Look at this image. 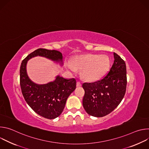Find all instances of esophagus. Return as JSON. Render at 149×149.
I'll return each mask as SVG.
<instances>
[{
	"instance_id": "34e87169",
	"label": "esophagus",
	"mask_w": 149,
	"mask_h": 149,
	"mask_svg": "<svg viewBox=\"0 0 149 149\" xmlns=\"http://www.w3.org/2000/svg\"><path fill=\"white\" fill-rule=\"evenodd\" d=\"M81 83L79 81H78L77 82V87H81Z\"/></svg>"
}]
</instances>
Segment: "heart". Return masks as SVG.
<instances>
[{
    "mask_svg": "<svg viewBox=\"0 0 149 149\" xmlns=\"http://www.w3.org/2000/svg\"><path fill=\"white\" fill-rule=\"evenodd\" d=\"M109 65L110 61L107 56L88 54L76 56L73 60L72 65L69 64L68 68L72 72L82 70V77L86 80L93 81L102 77Z\"/></svg>",
    "mask_w": 149,
    "mask_h": 149,
    "instance_id": "obj_1",
    "label": "heart"
}]
</instances>
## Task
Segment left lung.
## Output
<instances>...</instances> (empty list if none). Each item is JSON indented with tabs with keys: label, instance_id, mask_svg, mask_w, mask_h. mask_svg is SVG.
Here are the masks:
<instances>
[{
	"label": "left lung",
	"instance_id": "1",
	"mask_svg": "<svg viewBox=\"0 0 149 149\" xmlns=\"http://www.w3.org/2000/svg\"><path fill=\"white\" fill-rule=\"evenodd\" d=\"M114 61L109 73L94 82H85L83 107L90 116L102 117L112 112L122 101L127 86L124 61L114 52Z\"/></svg>",
	"mask_w": 149,
	"mask_h": 149
}]
</instances>
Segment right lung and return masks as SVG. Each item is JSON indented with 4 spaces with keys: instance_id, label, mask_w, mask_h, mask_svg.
Listing matches in <instances>:
<instances>
[{
    "instance_id": "1",
    "label": "right lung",
    "mask_w": 149,
    "mask_h": 149,
    "mask_svg": "<svg viewBox=\"0 0 149 149\" xmlns=\"http://www.w3.org/2000/svg\"><path fill=\"white\" fill-rule=\"evenodd\" d=\"M36 56L62 62V54L56 50L39 48L29 54L22 61L20 68V88L27 104L39 116L54 119L61 115L68 97L75 90L76 79H68L58 75L55 81L46 84L34 83L28 76L26 63L29 59Z\"/></svg>"
}]
</instances>
